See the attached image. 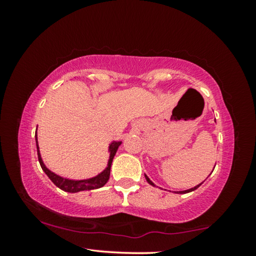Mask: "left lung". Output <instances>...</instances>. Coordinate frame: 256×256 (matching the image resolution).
<instances>
[{"instance_id":"left-lung-1","label":"left lung","mask_w":256,"mask_h":256,"mask_svg":"<svg viewBox=\"0 0 256 256\" xmlns=\"http://www.w3.org/2000/svg\"><path fill=\"white\" fill-rule=\"evenodd\" d=\"M146 176V182H148V183L150 184V185H152V186H156L154 183H152V182H151L150 180V178H149V177L148 176H146V175H144ZM202 183H203V182H202ZM201 183V184H202ZM201 184H198V185H196V186H194V188H190V190H180V192H176L177 194H185V193H188V192H192V190H196L198 188V186H200Z\"/></svg>"}]
</instances>
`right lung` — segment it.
Returning <instances> with one entry per match:
<instances>
[{"instance_id":"obj_1","label":"right lung","mask_w":256,"mask_h":256,"mask_svg":"<svg viewBox=\"0 0 256 256\" xmlns=\"http://www.w3.org/2000/svg\"><path fill=\"white\" fill-rule=\"evenodd\" d=\"M36 146H37V154H38V160H40V167L42 170L45 172V174L50 177V180L53 182V183L58 186V188L66 190V192L68 193H76L80 192V190H94V188H100L105 185L108 180H110V166L112 162V159H114V156L118 151V146H120L122 142L120 141H114L110 144V160H108V164L105 168V170H102L100 174H98L97 176L92 177V178H88V180H68V178H63L58 175L54 174L53 172H50L48 168H47L44 162H42V159L40 157V146H38V141H37V131H36Z\"/></svg>"}]
</instances>
